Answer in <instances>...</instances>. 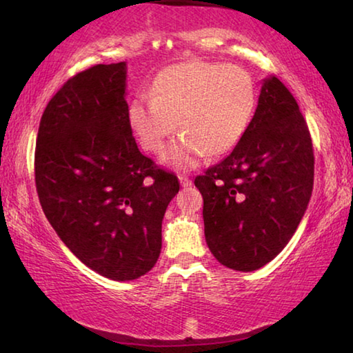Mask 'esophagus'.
<instances>
[{
	"instance_id": "1",
	"label": "esophagus",
	"mask_w": 353,
	"mask_h": 353,
	"mask_svg": "<svg viewBox=\"0 0 353 353\" xmlns=\"http://www.w3.org/2000/svg\"><path fill=\"white\" fill-rule=\"evenodd\" d=\"M179 182H181V185H182L183 188L191 187V185H193V182H191V179L188 176H185V174H179Z\"/></svg>"
}]
</instances>
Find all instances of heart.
Wrapping results in <instances>:
<instances>
[{"instance_id":"obj_1","label":"heart","mask_w":353,"mask_h":353,"mask_svg":"<svg viewBox=\"0 0 353 353\" xmlns=\"http://www.w3.org/2000/svg\"><path fill=\"white\" fill-rule=\"evenodd\" d=\"M151 97L137 94L128 107L129 124L141 146L151 152L163 148L162 162L176 170H191L208 152L234 149L246 132L255 107V85L236 65L188 61L159 71Z\"/></svg>"}]
</instances>
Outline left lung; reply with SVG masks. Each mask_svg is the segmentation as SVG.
<instances>
[{
    "instance_id": "obj_1",
    "label": "left lung",
    "mask_w": 353,
    "mask_h": 353,
    "mask_svg": "<svg viewBox=\"0 0 353 353\" xmlns=\"http://www.w3.org/2000/svg\"><path fill=\"white\" fill-rule=\"evenodd\" d=\"M312 137L296 99L276 76L232 152L194 179L204 198L210 252L230 270H260L282 252L313 191Z\"/></svg>"
}]
</instances>
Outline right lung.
Returning <instances> with one entry per match:
<instances>
[{"mask_svg":"<svg viewBox=\"0 0 353 353\" xmlns=\"http://www.w3.org/2000/svg\"><path fill=\"white\" fill-rule=\"evenodd\" d=\"M126 79V62L71 77L48 103L35 148L45 216L83 265L117 282L157 263L162 221L179 191L177 177L139 151Z\"/></svg>","mask_w":353,"mask_h":353,"instance_id":"obj_1","label":"right lung"}]
</instances>
